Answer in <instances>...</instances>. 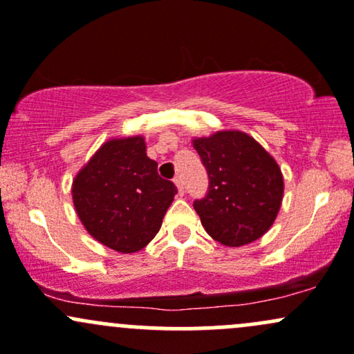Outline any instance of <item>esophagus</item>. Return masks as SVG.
I'll list each match as a JSON object with an SVG mask.
<instances>
[{
  "label": "esophagus",
  "instance_id": "34e87169",
  "mask_svg": "<svg viewBox=\"0 0 354 354\" xmlns=\"http://www.w3.org/2000/svg\"><path fill=\"white\" fill-rule=\"evenodd\" d=\"M174 184L177 185V189H178V196H184V182H182V177H176L174 178Z\"/></svg>",
  "mask_w": 354,
  "mask_h": 354
}]
</instances>
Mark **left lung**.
Wrapping results in <instances>:
<instances>
[{
	"label": "left lung",
	"instance_id": "8db88e82",
	"mask_svg": "<svg viewBox=\"0 0 354 354\" xmlns=\"http://www.w3.org/2000/svg\"><path fill=\"white\" fill-rule=\"evenodd\" d=\"M192 145L209 176L207 196L194 203L209 236L231 248L263 236L283 199V176L275 158L238 130L192 138Z\"/></svg>",
	"mask_w": 354,
	"mask_h": 354
}]
</instances>
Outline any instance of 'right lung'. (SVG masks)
Returning <instances> with one entry per match:
<instances>
[{
	"label": "right lung",
	"mask_w": 354,
	"mask_h": 354,
	"mask_svg": "<svg viewBox=\"0 0 354 354\" xmlns=\"http://www.w3.org/2000/svg\"><path fill=\"white\" fill-rule=\"evenodd\" d=\"M177 187L157 174L142 135L111 138L72 180V203L82 226L120 253L145 248L160 230Z\"/></svg>",
	"instance_id": "obj_1"
}]
</instances>
